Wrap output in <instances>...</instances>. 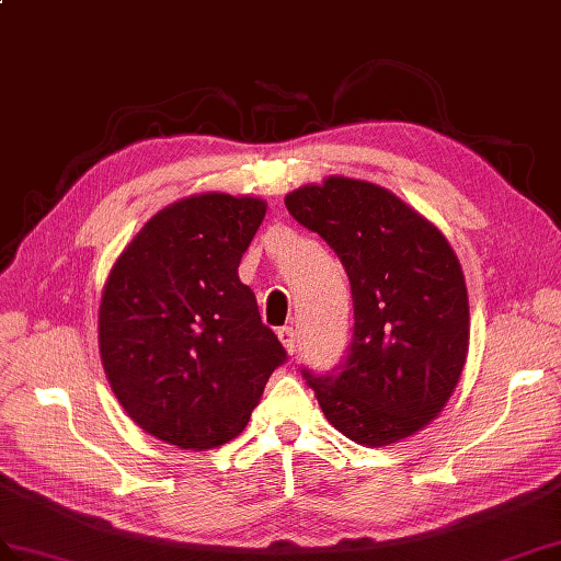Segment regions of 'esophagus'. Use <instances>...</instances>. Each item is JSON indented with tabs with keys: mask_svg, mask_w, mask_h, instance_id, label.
Masks as SVG:
<instances>
[{
	"mask_svg": "<svg viewBox=\"0 0 561 561\" xmlns=\"http://www.w3.org/2000/svg\"><path fill=\"white\" fill-rule=\"evenodd\" d=\"M277 334H279V342L284 344V348L289 351V354H294V351H296V330L294 328H282Z\"/></svg>",
	"mask_w": 561,
	"mask_h": 561,
	"instance_id": "obj_1",
	"label": "esophagus"
}]
</instances>
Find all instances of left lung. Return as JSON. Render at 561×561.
I'll use <instances>...</instances> for the list:
<instances>
[{
  "instance_id": "1",
  "label": "left lung",
  "mask_w": 561,
  "mask_h": 561,
  "mask_svg": "<svg viewBox=\"0 0 561 561\" xmlns=\"http://www.w3.org/2000/svg\"><path fill=\"white\" fill-rule=\"evenodd\" d=\"M284 203L340 255L354 296L344 370L306 373L324 419L363 447L415 435L466 366L471 312L457 253L433 221L370 181L328 176Z\"/></svg>"
}]
</instances>
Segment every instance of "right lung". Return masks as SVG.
<instances>
[{"instance_id":"right-lung-1","label":"right lung","mask_w":561,"mask_h":561,"mask_svg":"<svg viewBox=\"0 0 561 561\" xmlns=\"http://www.w3.org/2000/svg\"><path fill=\"white\" fill-rule=\"evenodd\" d=\"M265 213L253 195H186L142 225L104 282V375L128 419L167 445L203 451L237 437L286 358L239 279Z\"/></svg>"}]
</instances>
